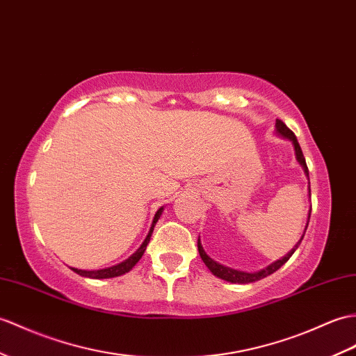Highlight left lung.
<instances>
[{
    "label": "left lung",
    "instance_id": "left-lung-1",
    "mask_svg": "<svg viewBox=\"0 0 356 356\" xmlns=\"http://www.w3.org/2000/svg\"><path fill=\"white\" fill-rule=\"evenodd\" d=\"M276 131H277L280 136H284V138L291 140L293 145H294L296 159H297V162L302 165L305 175H307V177L309 180V171H308V167H307V161H305V156L302 153V148H300L299 143H297L296 135L293 134L290 129L285 126V122H282L280 120H276ZM309 197H311V189H309ZM309 217H311V209H309V213H308V222H309ZM308 222H307V226H305V232H307ZM303 236H305V234L302 235L300 241L294 245V249L291 252H288L282 259L273 262V264H270L268 267H266V268L261 270V271H256V273H245V271H239V270H234V268H229V267L221 266V264H218L217 261H213L212 258H209L208 254H206V252L203 250V247H202L200 238H198V241H197V247H198V253H200V258L204 262V266L211 270V273H212L213 276H217V277H220L222 280H227V282H232V284H250V282H256V280H261L264 277L270 276L271 273H275L276 270H279L280 267H282L284 264L291 258V254L296 252L297 247L300 245Z\"/></svg>",
    "mask_w": 356,
    "mask_h": 356
}]
</instances>
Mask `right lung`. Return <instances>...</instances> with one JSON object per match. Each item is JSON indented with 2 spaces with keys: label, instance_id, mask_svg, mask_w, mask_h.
<instances>
[{
  "label": "right lung",
  "instance_id": "add662e5",
  "mask_svg": "<svg viewBox=\"0 0 356 356\" xmlns=\"http://www.w3.org/2000/svg\"><path fill=\"white\" fill-rule=\"evenodd\" d=\"M162 211H163V208H161L158 212L154 213V218H153V222H152L150 232H148L147 238L144 239V243L140 244L139 249L134 254L129 256L126 261H122L121 264H117V266H113V267L103 268V270H79V268H71V270L76 271L77 275H80V276L90 277V279H109V277H117V276H121V275H126V273H129L131 268H134L136 266V262L140 258H143V254H144V252L147 249V244H148V241H150V238H152V234H153V229L156 226V222H158V220L162 216Z\"/></svg>",
  "mask_w": 356,
  "mask_h": 356
}]
</instances>
